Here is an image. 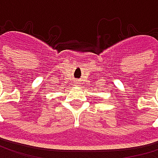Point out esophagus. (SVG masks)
I'll list each match as a JSON object with an SVG mask.
<instances>
[{
  "mask_svg": "<svg viewBox=\"0 0 158 158\" xmlns=\"http://www.w3.org/2000/svg\"><path fill=\"white\" fill-rule=\"evenodd\" d=\"M75 84H76V85H79V82H77V81H76V82H75Z\"/></svg>",
  "mask_w": 158,
  "mask_h": 158,
  "instance_id": "1",
  "label": "esophagus"
}]
</instances>
